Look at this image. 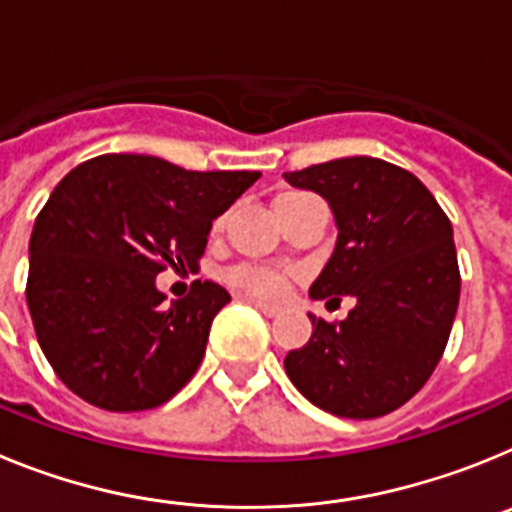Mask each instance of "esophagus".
<instances>
[{
	"label": "esophagus",
	"mask_w": 512,
	"mask_h": 512,
	"mask_svg": "<svg viewBox=\"0 0 512 512\" xmlns=\"http://www.w3.org/2000/svg\"><path fill=\"white\" fill-rule=\"evenodd\" d=\"M248 302H251L253 307H259V310L264 312V315H269V318H277L279 312H282V307L271 305V302H264V300H248Z\"/></svg>",
	"instance_id": "34e87169"
}]
</instances>
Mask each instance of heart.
<instances>
[{
    "label": "heart",
    "mask_w": 512,
    "mask_h": 512,
    "mask_svg": "<svg viewBox=\"0 0 512 512\" xmlns=\"http://www.w3.org/2000/svg\"><path fill=\"white\" fill-rule=\"evenodd\" d=\"M225 284L241 295L264 297V300H277L287 289V277L282 271L261 264H238L225 271Z\"/></svg>",
    "instance_id": "1"
}]
</instances>
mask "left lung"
<instances>
[{"label":"left lung","mask_w":512,"mask_h":512,"mask_svg":"<svg viewBox=\"0 0 512 512\" xmlns=\"http://www.w3.org/2000/svg\"><path fill=\"white\" fill-rule=\"evenodd\" d=\"M333 210L338 241L312 300L356 297L341 323L312 320V336L284 359L287 377L325 413L379 418L428 382L459 307L451 220L410 171L351 156L284 174Z\"/></svg>","instance_id":"8db88e82"}]
</instances>
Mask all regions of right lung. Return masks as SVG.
Wrapping results in <instances>:
<instances>
[{
	"label": "right lung",
	"instance_id": "add662e5",
	"mask_svg": "<svg viewBox=\"0 0 512 512\" xmlns=\"http://www.w3.org/2000/svg\"><path fill=\"white\" fill-rule=\"evenodd\" d=\"M259 176L135 153L89 158L63 176L35 217L25 295L45 359L74 395L138 413L194 377L230 295L197 279L166 302L156 277L197 269L212 220Z\"/></svg>",
	"mask_w": 512,
	"mask_h": 512
}]
</instances>
